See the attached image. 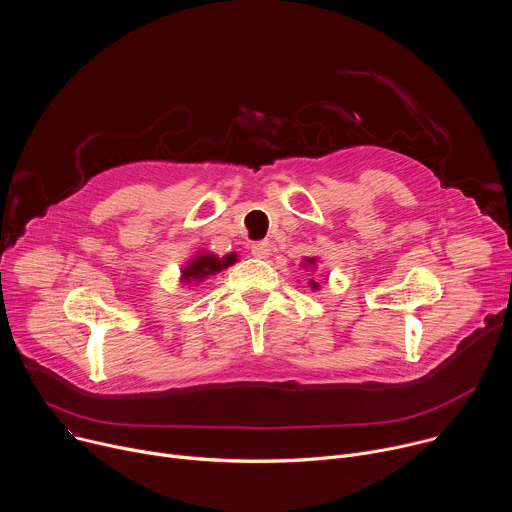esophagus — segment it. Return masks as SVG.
Segmentation results:
<instances>
[{"label": "esophagus", "instance_id": "1", "mask_svg": "<svg viewBox=\"0 0 512 512\" xmlns=\"http://www.w3.org/2000/svg\"><path fill=\"white\" fill-rule=\"evenodd\" d=\"M270 250H272V244L268 240H260V242L252 244V256L254 258H268Z\"/></svg>", "mask_w": 512, "mask_h": 512}]
</instances>
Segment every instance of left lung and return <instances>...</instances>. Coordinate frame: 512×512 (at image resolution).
I'll return each instance as SVG.
<instances>
[{"instance_id":"left-lung-1","label":"left lung","mask_w":512,"mask_h":512,"mask_svg":"<svg viewBox=\"0 0 512 512\" xmlns=\"http://www.w3.org/2000/svg\"><path fill=\"white\" fill-rule=\"evenodd\" d=\"M307 264H315V258H309V260H307ZM309 285H311V287H313V289H317V287H319V285H317V282H315V280H309Z\"/></svg>"}]
</instances>
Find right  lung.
I'll return each instance as SVG.
<instances>
[{"mask_svg":"<svg viewBox=\"0 0 512 512\" xmlns=\"http://www.w3.org/2000/svg\"><path fill=\"white\" fill-rule=\"evenodd\" d=\"M236 262V254H230L225 258H217L213 254H203V256H197L195 260H191L189 266L183 268V280L191 282V280H203L207 278L209 274H215L219 272L221 268H227L230 264Z\"/></svg>","mask_w":512,"mask_h":512,"instance_id":"add662e5","label":"right lung"}]
</instances>
